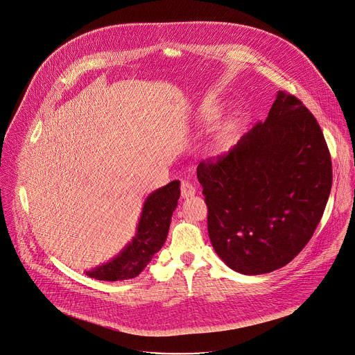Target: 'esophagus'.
<instances>
[{"instance_id": "esophagus-1", "label": "esophagus", "mask_w": 355, "mask_h": 355, "mask_svg": "<svg viewBox=\"0 0 355 355\" xmlns=\"http://www.w3.org/2000/svg\"><path fill=\"white\" fill-rule=\"evenodd\" d=\"M195 193H196V191H195V188L192 187L191 182H188V181H182L181 182V196L184 199H188V198L193 196Z\"/></svg>"}]
</instances>
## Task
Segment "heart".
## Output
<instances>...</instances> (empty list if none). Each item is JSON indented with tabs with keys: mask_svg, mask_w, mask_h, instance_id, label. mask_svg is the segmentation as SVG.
<instances>
[{
	"mask_svg": "<svg viewBox=\"0 0 355 355\" xmlns=\"http://www.w3.org/2000/svg\"><path fill=\"white\" fill-rule=\"evenodd\" d=\"M221 113V109L220 106H216V105H209V106H205L203 109H200L199 114H198V121L202 123V124H207V123H211L214 121L216 119H218ZM238 128V123L236 121H230L225 128H224V132L220 135L218 141H217V146H221L223 144H225L231 137L232 134L235 132V130Z\"/></svg>",
	"mask_w": 355,
	"mask_h": 355,
	"instance_id": "obj_1",
	"label": "heart"
}]
</instances>
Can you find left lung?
Instances as JSON below:
<instances>
[{
    "label": "left lung",
    "instance_id": "obj_1",
    "mask_svg": "<svg viewBox=\"0 0 355 355\" xmlns=\"http://www.w3.org/2000/svg\"><path fill=\"white\" fill-rule=\"evenodd\" d=\"M198 180L218 257L243 275L291 263L311 239L332 188L322 130L296 96L278 91L268 117L227 156L200 162Z\"/></svg>",
    "mask_w": 355,
    "mask_h": 355
}]
</instances>
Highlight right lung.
Wrapping results in <instances>:
<instances>
[{
  "mask_svg": "<svg viewBox=\"0 0 355 355\" xmlns=\"http://www.w3.org/2000/svg\"><path fill=\"white\" fill-rule=\"evenodd\" d=\"M180 181L153 191L144 202L132 239L120 253L85 274L98 281H124L139 275L167 239L171 216L180 199Z\"/></svg>",
  "mask_w": 355,
  "mask_h": 355,
  "instance_id": "add662e5",
  "label": "right lung"
}]
</instances>
